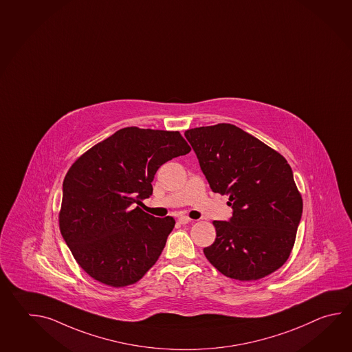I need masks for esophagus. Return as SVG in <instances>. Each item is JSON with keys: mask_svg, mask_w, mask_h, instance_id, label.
<instances>
[{"mask_svg": "<svg viewBox=\"0 0 352 352\" xmlns=\"http://www.w3.org/2000/svg\"><path fill=\"white\" fill-rule=\"evenodd\" d=\"M178 222L180 224H187V223L190 222V218H188L187 215H180L179 218H178Z\"/></svg>", "mask_w": 352, "mask_h": 352, "instance_id": "esophagus-1", "label": "esophagus"}]
</instances>
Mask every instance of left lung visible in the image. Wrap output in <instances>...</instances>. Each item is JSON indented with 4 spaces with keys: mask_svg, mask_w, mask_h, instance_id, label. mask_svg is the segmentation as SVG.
I'll list each match as a JSON object with an SVG mask.
<instances>
[{
    "mask_svg": "<svg viewBox=\"0 0 352 352\" xmlns=\"http://www.w3.org/2000/svg\"><path fill=\"white\" fill-rule=\"evenodd\" d=\"M214 193L228 194L232 217L214 221V243L203 252L224 276L263 278L283 265L301 221V194L287 160L232 124L184 133Z\"/></svg>",
    "mask_w": 352,
    "mask_h": 352,
    "instance_id": "obj_1",
    "label": "left lung"
}]
</instances>
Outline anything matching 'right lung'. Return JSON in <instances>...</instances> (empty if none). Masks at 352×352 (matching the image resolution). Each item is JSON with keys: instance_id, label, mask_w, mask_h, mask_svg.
I'll return each mask as SVG.
<instances>
[{"instance_id": "right-lung-1", "label": "right lung", "mask_w": 352, "mask_h": 352, "mask_svg": "<svg viewBox=\"0 0 352 352\" xmlns=\"http://www.w3.org/2000/svg\"><path fill=\"white\" fill-rule=\"evenodd\" d=\"M189 151L179 131L130 126L94 145L72 165L63 183L60 230L74 258L94 280L124 287L158 261L175 221L133 207L153 194L159 168Z\"/></svg>"}]
</instances>
